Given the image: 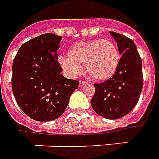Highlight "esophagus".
Instances as JSON below:
<instances>
[{
	"mask_svg": "<svg viewBox=\"0 0 159 159\" xmlns=\"http://www.w3.org/2000/svg\"><path fill=\"white\" fill-rule=\"evenodd\" d=\"M86 85H87V82H85V80H80V87H83V86H85Z\"/></svg>",
	"mask_w": 159,
	"mask_h": 159,
	"instance_id": "34e87169",
	"label": "esophagus"
}]
</instances>
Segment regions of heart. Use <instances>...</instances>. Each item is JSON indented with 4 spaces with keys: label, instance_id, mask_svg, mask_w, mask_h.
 <instances>
[{
    "label": "heart",
    "instance_id": "heart-1",
    "mask_svg": "<svg viewBox=\"0 0 159 159\" xmlns=\"http://www.w3.org/2000/svg\"><path fill=\"white\" fill-rule=\"evenodd\" d=\"M121 61L116 43L110 39H91L78 42L68 50V57L61 56L59 63L65 72L77 76L85 65L86 73L96 80H105L113 76Z\"/></svg>",
    "mask_w": 159,
    "mask_h": 159
}]
</instances>
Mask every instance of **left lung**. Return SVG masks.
<instances>
[{
  "label": "left lung",
  "instance_id": "obj_1",
  "mask_svg": "<svg viewBox=\"0 0 159 159\" xmlns=\"http://www.w3.org/2000/svg\"><path fill=\"white\" fill-rule=\"evenodd\" d=\"M110 32L122 55L116 74L103 83L94 84L91 104L96 113L114 120L128 115L138 103L143 73L141 58L133 40L117 32Z\"/></svg>",
  "mask_w": 159,
  "mask_h": 159
}]
</instances>
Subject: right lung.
I'll return each instance as SVG.
<instances>
[{
  "instance_id": "right-lung-1",
  "label": "right lung",
  "mask_w": 159,
  "mask_h": 159,
  "mask_svg": "<svg viewBox=\"0 0 159 159\" xmlns=\"http://www.w3.org/2000/svg\"><path fill=\"white\" fill-rule=\"evenodd\" d=\"M62 37L38 36L23 43L13 62L12 90L18 105L38 121H53L66 110L80 82L61 74L59 43Z\"/></svg>"
}]
</instances>
